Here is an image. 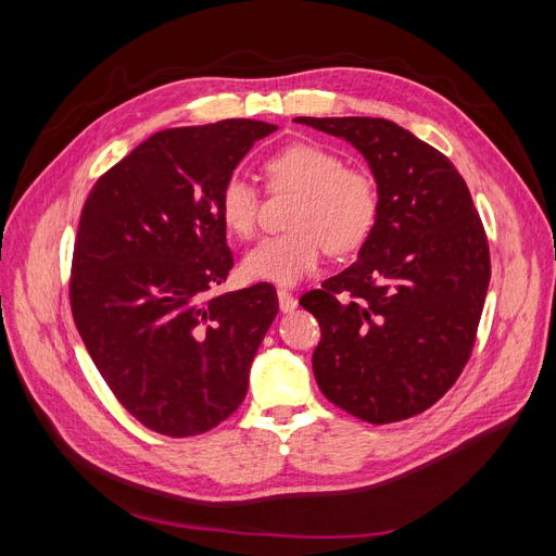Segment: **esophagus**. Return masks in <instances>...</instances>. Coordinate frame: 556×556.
Segmentation results:
<instances>
[{"label": "esophagus", "mask_w": 556, "mask_h": 556, "mask_svg": "<svg viewBox=\"0 0 556 556\" xmlns=\"http://www.w3.org/2000/svg\"><path fill=\"white\" fill-rule=\"evenodd\" d=\"M278 304H280V311H282V313H292V311L299 306V301H296V296H294L290 290L280 288V290H278Z\"/></svg>", "instance_id": "1"}]
</instances>
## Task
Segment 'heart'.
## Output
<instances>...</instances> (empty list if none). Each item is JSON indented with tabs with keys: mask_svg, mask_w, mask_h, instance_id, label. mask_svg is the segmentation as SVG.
Instances as JSON below:
<instances>
[{
	"mask_svg": "<svg viewBox=\"0 0 556 556\" xmlns=\"http://www.w3.org/2000/svg\"><path fill=\"white\" fill-rule=\"evenodd\" d=\"M274 190H294L290 231L262 239L243 257L250 280L294 285L313 274L325 252H357L380 220L378 180L362 166H345L341 153L301 141L264 160ZM217 213L233 237L250 239L257 229L260 192L243 176H229L217 194Z\"/></svg>",
	"mask_w": 556,
	"mask_h": 556,
	"instance_id": "b5f03b06",
	"label": "heart"
}]
</instances>
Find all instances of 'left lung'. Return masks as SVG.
Masks as SVG:
<instances>
[{"mask_svg": "<svg viewBox=\"0 0 556 556\" xmlns=\"http://www.w3.org/2000/svg\"><path fill=\"white\" fill-rule=\"evenodd\" d=\"M366 157L380 220L345 271L299 304L315 315L323 394L371 425L431 408L470 357L490 288V245L466 180L433 146L382 117H294Z\"/></svg>", "mask_w": 556, "mask_h": 556, "instance_id": "obj_1", "label": "left lung"}]
</instances>
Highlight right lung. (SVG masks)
<instances>
[{
	"instance_id": "1",
	"label": "right lung",
	"mask_w": 556,
	"mask_h": 556,
	"mask_svg": "<svg viewBox=\"0 0 556 556\" xmlns=\"http://www.w3.org/2000/svg\"><path fill=\"white\" fill-rule=\"evenodd\" d=\"M276 125L231 117L153 134L94 182L70 301L99 374L150 431L188 439L241 406L278 313L268 282L215 294L233 266L217 194Z\"/></svg>"
}]
</instances>
